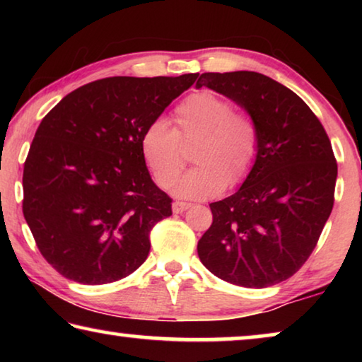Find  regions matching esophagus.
<instances>
[{"instance_id": "34e87169", "label": "esophagus", "mask_w": 362, "mask_h": 362, "mask_svg": "<svg viewBox=\"0 0 362 362\" xmlns=\"http://www.w3.org/2000/svg\"><path fill=\"white\" fill-rule=\"evenodd\" d=\"M189 206H192V204H188V203H182V201H175V203L173 204V211H174L175 214H182L183 211H187Z\"/></svg>"}]
</instances>
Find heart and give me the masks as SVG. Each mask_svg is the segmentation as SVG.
<instances>
[{"label":"heart","mask_w":362,"mask_h":362,"mask_svg":"<svg viewBox=\"0 0 362 362\" xmlns=\"http://www.w3.org/2000/svg\"><path fill=\"white\" fill-rule=\"evenodd\" d=\"M173 129L166 119L151 121L140 137V150L155 182L170 188L183 169L182 144L198 139L193 161L198 166L182 177L175 194L206 199L223 192L226 183L243 182L259 155V127L247 113L211 90L189 94L175 108Z\"/></svg>","instance_id":"heart-1"}]
</instances>
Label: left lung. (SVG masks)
Listing matches in <instances>:
<instances>
[{
  "instance_id": "8db88e82",
  "label": "left lung",
  "mask_w": 362,
  "mask_h": 362,
  "mask_svg": "<svg viewBox=\"0 0 362 362\" xmlns=\"http://www.w3.org/2000/svg\"><path fill=\"white\" fill-rule=\"evenodd\" d=\"M203 86L246 110L260 142L238 192L211 204L199 260L226 283L250 289L278 284L302 268L332 212V145L310 107L262 73H203L196 88Z\"/></svg>"
}]
</instances>
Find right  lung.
Instances as JSON below:
<instances>
[{
    "mask_svg": "<svg viewBox=\"0 0 362 362\" xmlns=\"http://www.w3.org/2000/svg\"><path fill=\"white\" fill-rule=\"evenodd\" d=\"M196 78L97 79L42 118L23 166V217L66 279L113 283L146 260L173 199L151 180L140 137Z\"/></svg>",
    "mask_w": 362,
    "mask_h": 362,
    "instance_id": "add662e5",
    "label": "right lung"
}]
</instances>
